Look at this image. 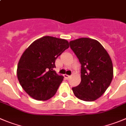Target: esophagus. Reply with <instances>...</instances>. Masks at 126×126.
Returning <instances> with one entry per match:
<instances>
[{"mask_svg":"<svg viewBox=\"0 0 126 126\" xmlns=\"http://www.w3.org/2000/svg\"><path fill=\"white\" fill-rule=\"evenodd\" d=\"M64 77H65L66 79H69V78H70V76H69V75H67V74H64Z\"/></svg>","mask_w":126,"mask_h":126,"instance_id":"1","label":"esophagus"}]
</instances>
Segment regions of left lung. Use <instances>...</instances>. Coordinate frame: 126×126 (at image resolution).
<instances>
[{
	"mask_svg": "<svg viewBox=\"0 0 126 126\" xmlns=\"http://www.w3.org/2000/svg\"><path fill=\"white\" fill-rule=\"evenodd\" d=\"M69 43L81 64V82L72 88L74 94L83 101H94L103 95L112 81L111 57L96 39L81 38Z\"/></svg>",
	"mask_w": 126,
	"mask_h": 126,
	"instance_id": "8db88e82",
	"label": "left lung"
}]
</instances>
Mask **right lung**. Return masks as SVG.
<instances>
[{"mask_svg": "<svg viewBox=\"0 0 126 126\" xmlns=\"http://www.w3.org/2000/svg\"><path fill=\"white\" fill-rule=\"evenodd\" d=\"M69 47L66 39L46 36L28 46L21 55L16 75L23 89L36 100L46 101L57 92L64 77L53 70L55 61Z\"/></svg>", "mask_w": 126, "mask_h": 126, "instance_id": "right-lung-1", "label": "right lung"}]
</instances>
